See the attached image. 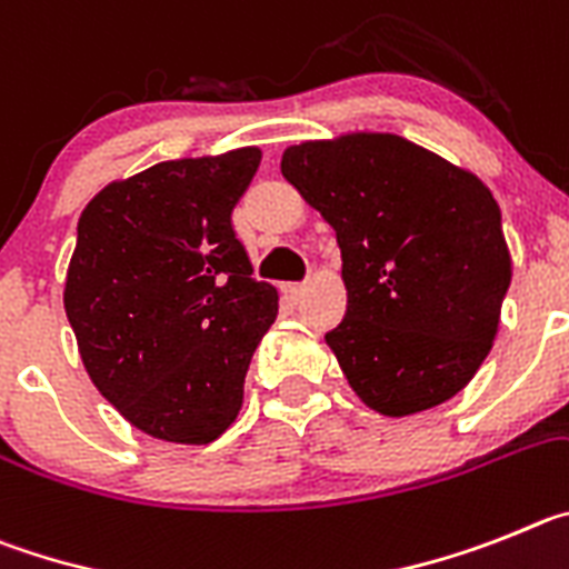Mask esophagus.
Segmentation results:
<instances>
[{"label": "esophagus", "mask_w": 569, "mask_h": 569, "mask_svg": "<svg viewBox=\"0 0 569 569\" xmlns=\"http://www.w3.org/2000/svg\"><path fill=\"white\" fill-rule=\"evenodd\" d=\"M286 295H289L291 300H300V297L306 295V283H291V286H286Z\"/></svg>", "instance_id": "obj_1"}]
</instances>
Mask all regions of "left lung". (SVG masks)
Returning a JSON list of instances; mask_svg holds the SVG:
<instances>
[{"label": "left lung", "mask_w": 569, "mask_h": 569, "mask_svg": "<svg viewBox=\"0 0 569 569\" xmlns=\"http://www.w3.org/2000/svg\"><path fill=\"white\" fill-rule=\"evenodd\" d=\"M280 172L337 234L348 306L326 342L357 397L411 417L462 391L513 274L490 189L391 132L303 141Z\"/></svg>", "instance_id": "left-lung-1"}]
</instances>
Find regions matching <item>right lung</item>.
I'll use <instances>...</instances> for the list:
<instances>
[{"mask_svg": "<svg viewBox=\"0 0 569 569\" xmlns=\"http://www.w3.org/2000/svg\"><path fill=\"white\" fill-rule=\"evenodd\" d=\"M258 147L161 161L112 181L79 218L64 311L93 386L138 431L207 445L243 406L278 289L252 278L232 209Z\"/></svg>", "mask_w": 569, "mask_h": 569, "instance_id": "obj_1", "label": "right lung"}]
</instances>
